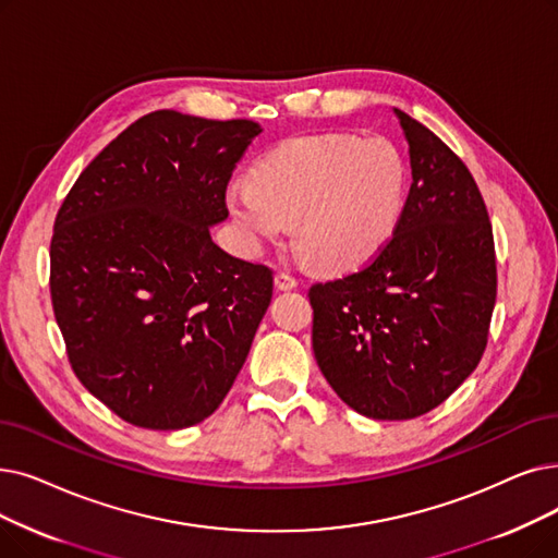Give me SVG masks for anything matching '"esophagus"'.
Listing matches in <instances>:
<instances>
[{
    "label": "esophagus",
    "mask_w": 558,
    "mask_h": 558,
    "mask_svg": "<svg viewBox=\"0 0 558 558\" xmlns=\"http://www.w3.org/2000/svg\"><path fill=\"white\" fill-rule=\"evenodd\" d=\"M299 284V280L294 276H289L284 271L276 274V289H280V292H289V289H294Z\"/></svg>",
    "instance_id": "1"
}]
</instances>
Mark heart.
Returning a JSON list of instances; mask_svg holds the SVG:
<instances>
[{
	"mask_svg": "<svg viewBox=\"0 0 558 558\" xmlns=\"http://www.w3.org/2000/svg\"><path fill=\"white\" fill-rule=\"evenodd\" d=\"M408 201V163L387 138L312 134L266 153L226 191V205L248 246L284 236L296 221V257L328 269H355L378 257L399 232Z\"/></svg>",
	"mask_w": 558,
	"mask_h": 558,
	"instance_id": "b5f03b06",
	"label": "heart"
}]
</instances>
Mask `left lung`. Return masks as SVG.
<instances>
[{
  "label": "left lung",
  "mask_w": 558,
  "mask_h": 558,
  "mask_svg": "<svg viewBox=\"0 0 558 558\" xmlns=\"http://www.w3.org/2000/svg\"><path fill=\"white\" fill-rule=\"evenodd\" d=\"M413 184L365 269L310 287L312 349L337 397L372 420H413L478 365L497 299L493 226L449 145L395 109Z\"/></svg>",
  "instance_id": "left-lung-1"
}]
</instances>
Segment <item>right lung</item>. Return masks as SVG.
I'll return each mask as SVG.
<instances>
[{
	"label": "right lung",
	"instance_id": "right-lung-1",
	"mask_svg": "<svg viewBox=\"0 0 558 558\" xmlns=\"http://www.w3.org/2000/svg\"><path fill=\"white\" fill-rule=\"evenodd\" d=\"M262 132L253 120L161 109L95 157L65 196L50 294L86 390L134 426L178 430L221 405L274 294V271L209 228Z\"/></svg>",
	"mask_w": 558,
	"mask_h": 558
}]
</instances>
